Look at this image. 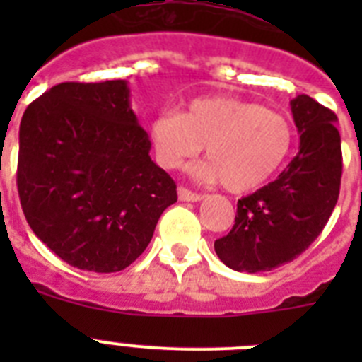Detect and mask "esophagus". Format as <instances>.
Instances as JSON below:
<instances>
[{"label":"esophagus","mask_w":362,"mask_h":362,"mask_svg":"<svg viewBox=\"0 0 362 362\" xmlns=\"http://www.w3.org/2000/svg\"><path fill=\"white\" fill-rule=\"evenodd\" d=\"M177 197L179 201H190V203H196V201H201V194H196V192H190L187 190L185 187H179L177 188Z\"/></svg>","instance_id":"obj_1"}]
</instances>
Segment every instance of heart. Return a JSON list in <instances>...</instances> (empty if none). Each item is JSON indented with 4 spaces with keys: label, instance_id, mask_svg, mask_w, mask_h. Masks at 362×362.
Instances as JSON below:
<instances>
[{
    "label": "heart",
    "instance_id": "1",
    "mask_svg": "<svg viewBox=\"0 0 362 362\" xmlns=\"http://www.w3.org/2000/svg\"><path fill=\"white\" fill-rule=\"evenodd\" d=\"M150 137L159 165L175 170L206 145L209 161L201 163V181H221L233 194L267 183L292 146L286 117L235 95L192 99L183 114L163 112L150 123Z\"/></svg>",
    "mask_w": 362,
    "mask_h": 362
}]
</instances>
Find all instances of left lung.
Segmentation results:
<instances>
[{
  "label": "left lung",
  "instance_id": "obj_1",
  "mask_svg": "<svg viewBox=\"0 0 362 362\" xmlns=\"http://www.w3.org/2000/svg\"><path fill=\"white\" fill-rule=\"evenodd\" d=\"M299 152L276 181L238 201L228 235L214 243L235 272H268L308 248L330 219L339 197L343 153L337 116L310 95L290 101Z\"/></svg>",
  "mask_w": 362,
  "mask_h": 362
}]
</instances>
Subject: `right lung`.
I'll return each mask as SVG.
<instances>
[{"label":"right lung","mask_w":362,"mask_h":362,"mask_svg":"<svg viewBox=\"0 0 362 362\" xmlns=\"http://www.w3.org/2000/svg\"><path fill=\"white\" fill-rule=\"evenodd\" d=\"M124 79L59 83L19 124L18 192L37 239L79 270L110 274L145 252L177 201L150 158Z\"/></svg>","instance_id":"1"}]
</instances>
